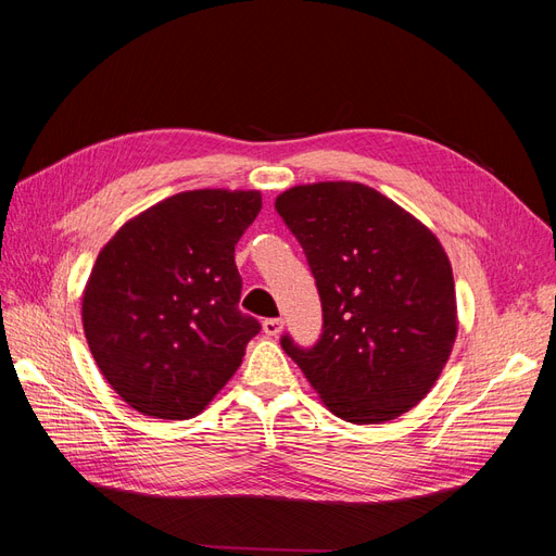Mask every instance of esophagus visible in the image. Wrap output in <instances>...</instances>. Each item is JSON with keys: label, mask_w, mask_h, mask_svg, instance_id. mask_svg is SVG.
Instances as JSON below:
<instances>
[{"label": "esophagus", "mask_w": 556, "mask_h": 556, "mask_svg": "<svg viewBox=\"0 0 556 556\" xmlns=\"http://www.w3.org/2000/svg\"><path fill=\"white\" fill-rule=\"evenodd\" d=\"M262 329L268 336H278L282 331V319L280 317H266L262 323Z\"/></svg>", "instance_id": "esophagus-1"}]
</instances>
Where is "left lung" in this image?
<instances>
[{
  "instance_id": "obj_1",
  "label": "left lung",
  "mask_w": 556,
  "mask_h": 556,
  "mask_svg": "<svg viewBox=\"0 0 556 556\" xmlns=\"http://www.w3.org/2000/svg\"><path fill=\"white\" fill-rule=\"evenodd\" d=\"M276 211L304 248L323 301L315 345L282 333V350L345 422L380 425L417 406L457 336L452 266L439 239L359 182L296 185Z\"/></svg>"
}]
</instances>
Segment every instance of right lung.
<instances>
[{
	"label": "right lung",
	"instance_id": "1",
	"mask_svg": "<svg viewBox=\"0 0 556 556\" xmlns=\"http://www.w3.org/2000/svg\"><path fill=\"white\" fill-rule=\"evenodd\" d=\"M260 208L252 190L180 192L99 252L83 329L99 371L134 410L194 417L241 366L262 325L239 311L233 245Z\"/></svg>",
	"mask_w": 556,
	"mask_h": 556
}]
</instances>
